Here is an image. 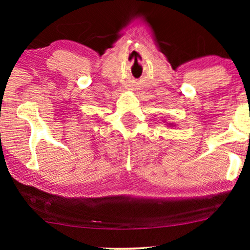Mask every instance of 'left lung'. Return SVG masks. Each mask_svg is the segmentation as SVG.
<instances>
[{"instance_id": "obj_1", "label": "left lung", "mask_w": 250, "mask_h": 250, "mask_svg": "<svg viewBox=\"0 0 250 250\" xmlns=\"http://www.w3.org/2000/svg\"><path fill=\"white\" fill-rule=\"evenodd\" d=\"M168 125H169V126H173V124H170V123H169V124H168Z\"/></svg>"}]
</instances>
